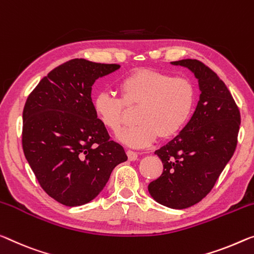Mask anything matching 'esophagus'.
<instances>
[{"label": "esophagus", "instance_id": "obj_1", "mask_svg": "<svg viewBox=\"0 0 254 254\" xmlns=\"http://www.w3.org/2000/svg\"><path fill=\"white\" fill-rule=\"evenodd\" d=\"M127 157H128V160H130V161H135L136 159H137V153H136V152H134V151H131V150H128L127 152Z\"/></svg>", "mask_w": 254, "mask_h": 254}]
</instances>
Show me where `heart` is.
<instances>
[{"label":"heart","instance_id":"heart-1","mask_svg":"<svg viewBox=\"0 0 254 254\" xmlns=\"http://www.w3.org/2000/svg\"><path fill=\"white\" fill-rule=\"evenodd\" d=\"M120 97L101 92L93 100V109L103 126L118 134L126 122V107L139 105L135 115L137 124L118 135L127 146L143 149L160 135L169 138L178 134L192 115L195 92L184 77L153 69H138L119 83Z\"/></svg>","mask_w":254,"mask_h":254}]
</instances>
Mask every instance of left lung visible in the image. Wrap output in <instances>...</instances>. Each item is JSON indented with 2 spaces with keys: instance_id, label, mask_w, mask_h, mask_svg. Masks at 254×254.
Masks as SVG:
<instances>
[{
  "instance_id": "8db88e82",
  "label": "left lung",
  "mask_w": 254,
  "mask_h": 254,
  "mask_svg": "<svg viewBox=\"0 0 254 254\" xmlns=\"http://www.w3.org/2000/svg\"><path fill=\"white\" fill-rule=\"evenodd\" d=\"M190 69L201 94L182 131L154 152L163 171L149 184L151 196L171 209L190 208L210 193L237 145L241 115L231 92L217 73L198 60L171 62Z\"/></svg>"
}]
</instances>
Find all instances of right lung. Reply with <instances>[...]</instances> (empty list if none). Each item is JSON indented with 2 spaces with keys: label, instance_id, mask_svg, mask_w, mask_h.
I'll return each mask as SVG.
<instances>
[{
  "label": "right lung",
  "instance_id": "1",
  "mask_svg": "<svg viewBox=\"0 0 254 254\" xmlns=\"http://www.w3.org/2000/svg\"><path fill=\"white\" fill-rule=\"evenodd\" d=\"M119 68L69 60L43 78L26 101L23 153L42 189L61 204L88 203L127 160L96 117L91 97L97 78Z\"/></svg>",
  "mask_w": 254,
  "mask_h": 254
}]
</instances>
